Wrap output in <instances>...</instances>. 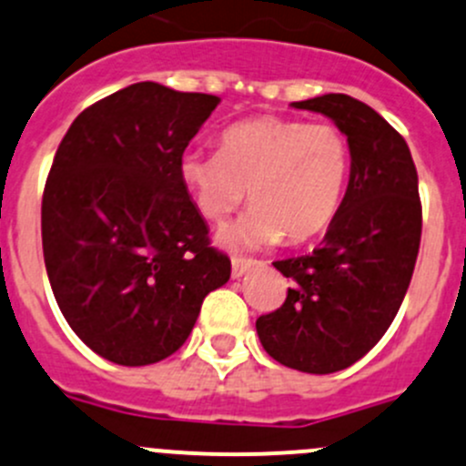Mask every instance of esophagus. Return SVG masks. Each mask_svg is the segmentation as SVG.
Returning a JSON list of instances; mask_svg holds the SVG:
<instances>
[{
    "mask_svg": "<svg viewBox=\"0 0 466 466\" xmlns=\"http://www.w3.org/2000/svg\"><path fill=\"white\" fill-rule=\"evenodd\" d=\"M254 266H257V261H254V258L234 257V258H232V277H234V279H241L243 274L252 270Z\"/></svg>",
    "mask_w": 466,
    "mask_h": 466,
    "instance_id": "1",
    "label": "esophagus"
}]
</instances>
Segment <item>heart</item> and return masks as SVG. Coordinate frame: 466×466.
Wrapping results in <instances>:
<instances>
[{
	"mask_svg": "<svg viewBox=\"0 0 466 466\" xmlns=\"http://www.w3.org/2000/svg\"><path fill=\"white\" fill-rule=\"evenodd\" d=\"M350 171L344 131L330 122L257 117L228 127L218 154L189 151L178 176L196 212L220 225L246 203V218L220 234L229 249L306 243L332 225Z\"/></svg>",
	"mask_w": 466,
	"mask_h": 466,
	"instance_id": "1",
	"label": "heart"
}]
</instances>
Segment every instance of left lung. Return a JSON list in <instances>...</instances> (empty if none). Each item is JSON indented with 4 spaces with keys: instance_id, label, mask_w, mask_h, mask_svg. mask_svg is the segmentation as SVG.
Segmentation results:
<instances>
[{
    "instance_id": "1",
    "label": "left lung",
    "mask_w": 466,
    "mask_h": 466,
    "mask_svg": "<svg viewBox=\"0 0 466 466\" xmlns=\"http://www.w3.org/2000/svg\"><path fill=\"white\" fill-rule=\"evenodd\" d=\"M330 117L350 149V178L326 238L274 263L290 279L281 308L257 319L272 360L301 373L349 369L384 337L418 258L422 203L406 140L375 109L344 93L292 102Z\"/></svg>"
}]
</instances>
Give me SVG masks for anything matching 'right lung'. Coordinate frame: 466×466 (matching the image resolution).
<instances>
[{"label": "right lung", "instance_id": "1", "mask_svg": "<svg viewBox=\"0 0 466 466\" xmlns=\"http://www.w3.org/2000/svg\"><path fill=\"white\" fill-rule=\"evenodd\" d=\"M218 102L138 82L82 111L56 151L42 196L48 281L73 332L114 364L174 355L232 272L178 176Z\"/></svg>", "mask_w": 466, "mask_h": 466}]
</instances>
